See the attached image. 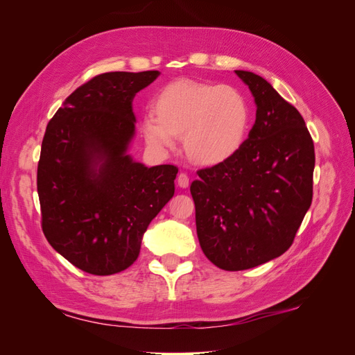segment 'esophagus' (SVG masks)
<instances>
[{"label":"esophagus","mask_w":355,"mask_h":355,"mask_svg":"<svg viewBox=\"0 0 355 355\" xmlns=\"http://www.w3.org/2000/svg\"><path fill=\"white\" fill-rule=\"evenodd\" d=\"M178 185L180 188H188L189 187V178H188L187 173H180L178 176Z\"/></svg>","instance_id":"esophagus-1"}]
</instances>
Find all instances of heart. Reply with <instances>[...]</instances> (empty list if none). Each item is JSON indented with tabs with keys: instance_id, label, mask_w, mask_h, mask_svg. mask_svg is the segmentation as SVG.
Returning a JSON list of instances; mask_svg holds the SVG:
<instances>
[{
	"instance_id": "obj_1",
	"label": "heart",
	"mask_w": 355,
	"mask_h": 355,
	"mask_svg": "<svg viewBox=\"0 0 355 355\" xmlns=\"http://www.w3.org/2000/svg\"><path fill=\"white\" fill-rule=\"evenodd\" d=\"M153 115L142 124L146 142L164 151L175 137H184L187 157L198 166H216L234 157L250 127V105L239 89L187 78L159 89Z\"/></svg>"
}]
</instances>
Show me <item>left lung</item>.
<instances>
[{"label":"left lung","mask_w":355,"mask_h":355,"mask_svg":"<svg viewBox=\"0 0 355 355\" xmlns=\"http://www.w3.org/2000/svg\"><path fill=\"white\" fill-rule=\"evenodd\" d=\"M254 98L256 121L240 151L201 168L191 184L201 250L225 271H243L292 245L313 201L314 142L302 115L272 85L235 71Z\"/></svg>","instance_id":"obj_1"}]
</instances>
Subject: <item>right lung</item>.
Instances as JSON below:
<instances>
[{"label": "right lung", "mask_w": 355, "mask_h": 355, "mask_svg": "<svg viewBox=\"0 0 355 355\" xmlns=\"http://www.w3.org/2000/svg\"><path fill=\"white\" fill-rule=\"evenodd\" d=\"M158 75H96L68 96L46 128L37 171L42 232L84 272L127 270L148 225L175 194L176 166L148 168L127 154L133 98Z\"/></svg>", "instance_id": "right-lung-1"}]
</instances>
